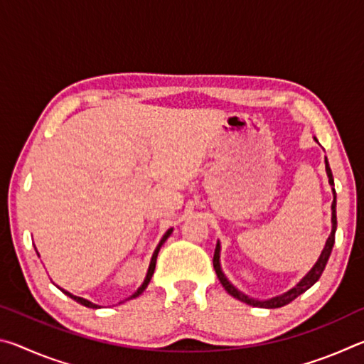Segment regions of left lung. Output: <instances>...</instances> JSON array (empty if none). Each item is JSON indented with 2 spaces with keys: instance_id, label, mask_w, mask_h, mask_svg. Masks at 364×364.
I'll return each instance as SVG.
<instances>
[{
  "instance_id": "left-lung-1",
  "label": "left lung",
  "mask_w": 364,
  "mask_h": 364,
  "mask_svg": "<svg viewBox=\"0 0 364 364\" xmlns=\"http://www.w3.org/2000/svg\"><path fill=\"white\" fill-rule=\"evenodd\" d=\"M326 171H328V176H329V183L334 186V178H332V171H331V167L328 164V159H326ZM332 191H334V200H332V231H331V236L328 237V241H326V245L324 249L321 252V255H319L318 262L315 267H313L310 269V273H308L304 279H301L297 286L292 287L291 291L279 295V297H274V299H269V300H254L247 297V295H244L242 292H239L236 287H234L230 281L226 279V276L223 274V271H221L220 268V244H217V249H215V255H213V268H215V273H217L218 279L221 284H223L225 291L232 295L234 299L241 300V301H245L247 305H252V306H260V308H279V306H284L287 304H291L292 300H295L299 297L300 294H304L305 291H308L315 282L321 278L323 271L326 268V263H328L329 260V255L332 252V247H334V241H336V230H337V217H336V189L332 188Z\"/></svg>"
}]
</instances>
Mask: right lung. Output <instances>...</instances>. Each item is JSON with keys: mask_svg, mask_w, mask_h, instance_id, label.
<instances>
[{"mask_svg": "<svg viewBox=\"0 0 364 364\" xmlns=\"http://www.w3.org/2000/svg\"><path fill=\"white\" fill-rule=\"evenodd\" d=\"M171 231L173 230H168L167 232L164 234V237H162V241L159 242V245H157V249L154 250V255H152V258H151V264H149V269H147V274H146V279H144V282L143 284H141V287L138 289L136 292H134L130 299H136L138 295H141L144 292V289L147 287V284H149V281H151V278H152V274H154V269H156V262H157V255H159V250H160V247H162V244L167 241L168 239V236L171 234ZM60 291H63L65 295H69L70 299H73L75 301H78V304H82V305H85V306H88V308H100L97 305H95V304H91V301H88V300H85V299H82V297H77V295H72L70 292H67V291H64V289H60Z\"/></svg>", "mask_w": 364, "mask_h": 364, "instance_id": "obj_1", "label": "right lung"}]
</instances>
